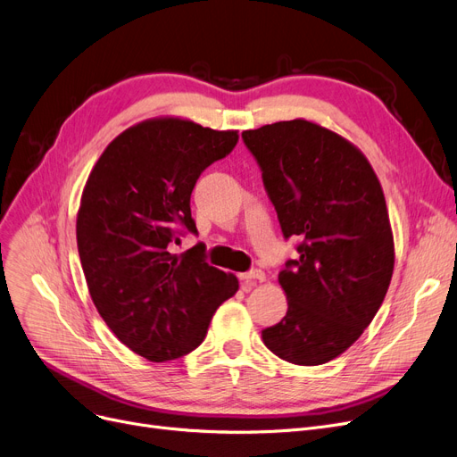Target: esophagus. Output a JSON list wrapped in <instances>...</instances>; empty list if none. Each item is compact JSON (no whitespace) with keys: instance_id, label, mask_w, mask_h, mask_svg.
Returning <instances> with one entry per match:
<instances>
[{"instance_id":"obj_1","label":"esophagus","mask_w":457,"mask_h":457,"mask_svg":"<svg viewBox=\"0 0 457 457\" xmlns=\"http://www.w3.org/2000/svg\"><path fill=\"white\" fill-rule=\"evenodd\" d=\"M240 281L245 285H253L254 281H264V271L261 270H251L245 273H240Z\"/></svg>"}]
</instances>
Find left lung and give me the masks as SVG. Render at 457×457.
Masks as SVG:
<instances>
[{
  "mask_svg": "<svg viewBox=\"0 0 457 457\" xmlns=\"http://www.w3.org/2000/svg\"><path fill=\"white\" fill-rule=\"evenodd\" d=\"M296 259L279 271L288 309L262 330L268 349L320 366L363 334L386 296L394 238L386 200L368 159L324 127L290 120L244 131Z\"/></svg>",
  "mask_w": 457,
  "mask_h": 457,
  "instance_id": "1",
  "label": "left lung"
}]
</instances>
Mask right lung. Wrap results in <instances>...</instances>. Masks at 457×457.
I'll return each mask as SVG.
<instances>
[{"instance_id":"obj_1","label":"right lung","mask_w":457,"mask_h":457,"mask_svg":"<svg viewBox=\"0 0 457 457\" xmlns=\"http://www.w3.org/2000/svg\"><path fill=\"white\" fill-rule=\"evenodd\" d=\"M238 138L187 120L142 121L108 144L86 181L77 244L91 300L114 336L145 360L195 351L215 309L238 290V279L206 262L203 244L170 253L179 236L198 234L196 179Z\"/></svg>"}]
</instances>
